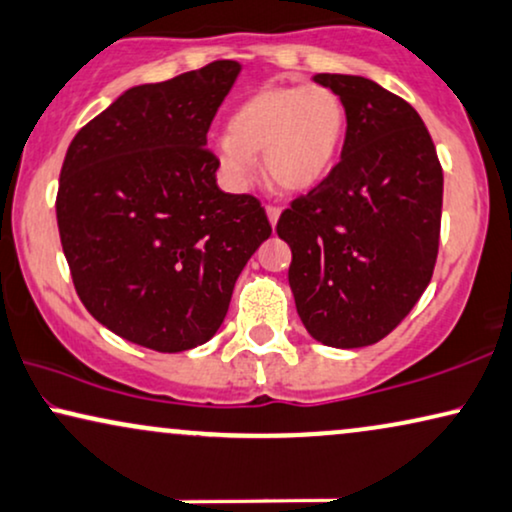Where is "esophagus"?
Instances as JSON below:
<instances>
[{"label": "esophagus", "instance_id": "esophagus-1", "mask_svg": "<svg viewBox=\"0 0 512 512\" xmlns=\"http://www.w3.org/2000/svg\"><path fill=\"white\" fill-rule=\"evenodd\" d=\"M265 214H268L272 225H277V221H280V214H282V207H277V204H268V207H265Z\"/></svg>", "mask_w": 512, "mask_h": 512}]
</instances>
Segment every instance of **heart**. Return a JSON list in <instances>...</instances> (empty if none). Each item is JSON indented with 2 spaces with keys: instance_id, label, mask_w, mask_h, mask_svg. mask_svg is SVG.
<instances>
[{
  "instance_id": "b5f03b06",
  "label": "heart",
  "mask_w": 512,
  "mask_h": 512,
  "mask_svg": "<svg viewBox=\"0 0 512 512\" xmlns=\"http://www.w3.org/2000/svg\"><path fill=\"white\" fill-rule=\"evenodd\" d=\"M348 129V108L329 86H265L228 119L216 155L235 188L254 181L263 152L270 181L284 190H310L329 174Z\"/></svg>"
}]
</instances>
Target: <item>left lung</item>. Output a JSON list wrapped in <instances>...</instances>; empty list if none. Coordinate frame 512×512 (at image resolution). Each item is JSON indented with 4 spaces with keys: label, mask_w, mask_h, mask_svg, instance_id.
Listing matches in <instances>:
<instances>
[{
    "label": "left lung",
    "mask_w": 512,
    "mask_h": 512,
    "mask_svg": "<svg viewBox=\"0 0 512 512\" xmlns=\"http://www.w3.org/2000/svg\"><path fill=\"white\" fill-rule=\"evenodd\" d=\"M348 108L341 162L291 199L277 235L291 247L289 284L308 334L364 348L411 313L440 249L442 164L404 98L355 75H315Z\"/></svg>",
    "instance_id": "8db88e82"
}]
</instances>
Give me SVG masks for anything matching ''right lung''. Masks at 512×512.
<instances>
[{"label":"right lung","mask_w":512,"mask_h":512,"mask_svg":"<svg viewBox=\"0 0 512 512\" xmlns=\"http://www.w3.org/2000/svg\"><path fill=\"white\" fill-rule=\"evenodd\" d=\"M240 75L214 61L134 86L72 138L56 218L72 284L112 334L181 353L207 343L270 237L254 195L216 185L209 126Z\"/></svg>","instance_id":"1"}]
</instances>
